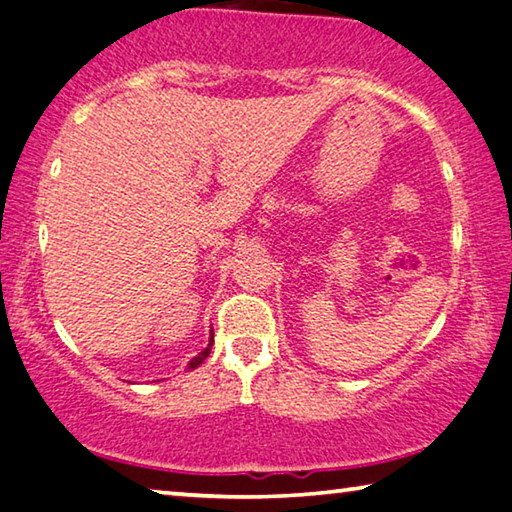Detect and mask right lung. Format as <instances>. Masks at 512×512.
Masks as SVG:
<instances>
[{"instance_id": "add662e5", "label": "right lung", "mask_w": 512, "mask_h": 512, "mask_svg": "<svg viewBox=\"0 0 512 512\" xmlns=\"http://www.w3.org/2000/svg\"><path fill=\"white\" fill-rule=\"evenodd\" d=\"M212 343H214V339H212V336H210V343H207V348H205L203 352H198V354H196V357H194L192 361H189V363H187V370H194V368H198V366H201V363H203V361H205L207 357H210Z\"/></svg>"}]
</instances>
